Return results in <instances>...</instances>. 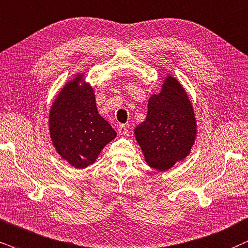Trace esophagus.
Here are the masks:
<instances>
[{
    "label": "esophagus",
    "mask_w": 248,
    "mask_h": 248,
    "mask_svg": "<svg viewBox=\"0 0 248 248\" xmlns=\"http://www.w3.org/2000/svg\"><path fill=\"white\" fill-rule=\"evenodd\" d=\"M118 131L120 135H127L128 134V127L126 124H120V126L118 127Z\"/></svg>",
    "instance_id": "esophagus-1"
}]
</instances>
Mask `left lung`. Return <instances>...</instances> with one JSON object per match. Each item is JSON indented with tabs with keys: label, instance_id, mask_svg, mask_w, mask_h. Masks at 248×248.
Segmentation results:
<instances>
[{
	"label": "left lung",
	"instance_id": "obj_1",
	"mask_svg": "<svg viewBox=\"0 0 248 248\" xmlns=\"http://www.w3.org/2000/svg\"><path fill=\"white\" fill-rule=\"evenodd\" d=\"M134 133L146 164L156 170H168L190 155L197 137L196 114L177 79L167 74L160 92L149 98L145 120Z\"/></svg>",
	"mask_w": 248,
	"mask_h": 248
}]
</instances>
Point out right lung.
Wrapping results in <instances>:
<instances>
[{"label": "right lung", "instance_id": "add662e5", "mask_svg": "<svg viewBox=\"0 0 248 248\" xmlns=\"http://www.w3.org/2000/svg\"><path fill=\"white\" fill-rule=\"evenodd\" d=\"M49 131L62 160L78 169L93 165L106 144L117 137L98 113L95 92L84 73H78L56 95L49 112Z\"/></svg>", "mask_w": 248, "mask_h": 248}]
</instances>
